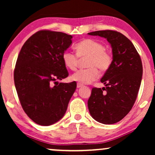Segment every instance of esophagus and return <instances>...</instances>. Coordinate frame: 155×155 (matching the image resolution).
<instances>
[{"mask_svg": "<svg viewBox=\"0 0 155 155\" xmlns=\"http://www.w3.org/2000/svg\"><path fill=\"white\" fill-rule=\"evenodd\" d=\"M82 87V84H80V83H78L77 84V87L78 88H80V87Z\"/></svg>", "mask_w": 155, "mask_h": 155, "instance_id": "obj_1", "label": "esophagus"}]
</instances>
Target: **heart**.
Segmentation results:
<instances>
[{"instance_id": "heart-1", "label": "heart", "mask_w": 155, "mask_h": 155, "mask_svg": "<svg viewBox=\"0 0 155 155\" xmlns=\"http://www.w3.org/2000/svg\"><path fill=\"white\" fill-rule=\"evenodd\" d=\"M78 55L70 51H65L63 54L62 58L65 67L71 71L77 68L79 58H87L86 69L80 70L71 76L73 81L81 84H89L99 77L98 69L101 72H106L109 69L112 63V57L103 44L94 39H84L75 46Z\"/></svg>"}]
</instances>
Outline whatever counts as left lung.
Listing matches in <instances>:
<instances>
[{
	"label": "left lung",
	"mask_w": 155,
	"mask_h": 155,
	"mask_svg": "<svg viewBox=\"0 0 155 155\" xmlns=\"http://www.w3.org/2000/svg\"><path fill=\"white\" fill-rule=\"evenodd\" d=\"M107 39L113 60L101 79L105 87L92 90L88 99L90 115L104 124H114L129 113L136 100L143 76V65L132 42L121 33L101 30L88 33Z\"/></svg>",
	"instance_id": "8db88e82"
}]
</instances>
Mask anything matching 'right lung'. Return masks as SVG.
Wrapping results in <instances>:
<instances>
[{"label":"right lung","mask_w":155,"mask_h":155,"mask_svg":"<svg viewBox=\"0 0 155 155\" xmlns=\"http://www.w3.org/2000/svg\"><path fill=\"white\" fill-rule=\"evenodd\" d=\"M72 38L60 31H39L27 40L18 57L14 81L19 99L27 115L40 126L61 120L76 90L75 82L57 81L68 76L62 56Z\"/></svg>","instance_id":"1"}]
</instances>
